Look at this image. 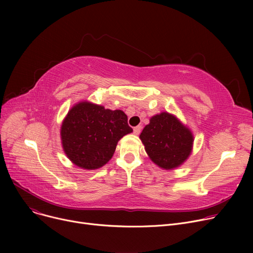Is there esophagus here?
I'll return each mask as SVG.
<instances>
[{
	"label": "esophagus",
	"mask_w": 253,
	"mask_h": 253,
	"mask_svg": "<svg viewBox=\"0 0 253 253\" xmlns=\"http://www.w3.org/2000/svg\"><path fill=\"white\" fill-rule=\"evenodd\" d=\"M141 129H142V126H141V125H138V126L134 127V128H133V132H134V134L138 135V134L140 133V131H141Z\"/></svg>",
	"instance_id": "esophagus-1"
}]
</instances>
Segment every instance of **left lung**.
<instances>
[{
    "label": "left lung",
    "mask_w": 253,
    "mask_h": 253,
    "mask_svg": "<svg viewBox=\"0 0 253 253\" xmlns=\"http://www.w3.org/2000/svg\"><path fill=\"white\" fill-rule=\"evenodd\" d=\"M145 152L152 161L164 169L181 165L192 152V132L168 113L156 115L140 133Z\"/></svg>",
    "instance_id": "1"
}]
</instances>
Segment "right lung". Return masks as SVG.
<instances>
[{
    "label": "right lung",
    "instance_id": "right-lung-1",
    "mask_svg": "<svg viewBox=\"0 0 253 253\" xmlns=\"http://www.w3.org/2000/svg\"><path fill=\"white\" fill-rule=\"evenodd\" d=\"M131 132L124 112L105 110L101 105L84 101L68 113L60 135L70 160L79 167L92 170L108 163L118 141Z\"/></svg>",
    "mask_w": 253,
    "mask_h": 253
}]
</instances>
